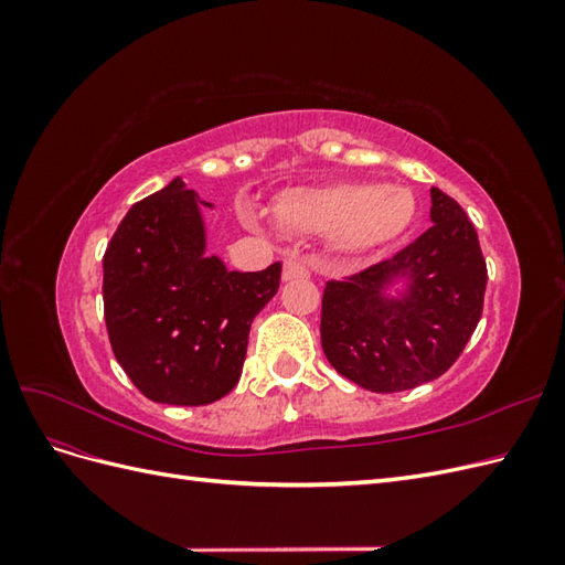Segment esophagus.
<instances>
[{"label": "esophagus", "instance_id": "esophagus-1", "mask_svg": "<svg viewBox=\"0 0 565 565\" xmlns=\"http://www.w3.org/2000/svg\"><path fill=\"white\" fill-rule=\"evenodd\" d=\"M309 276H311V268H309V264L301 262V259H287L285 266H282V280L285 282L309 278Z\"/></svg>", "mask_w": 565, "mask_h": 565}]
</instances>
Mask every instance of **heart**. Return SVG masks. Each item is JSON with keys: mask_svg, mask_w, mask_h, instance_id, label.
I'll return each instance as SVG.
<instances>
[{"mask_svg": "<svg viewBox=\"0 0 565 565\" xmlns=\"http://www.w3.org/2000/svg\"><path fill=\"white\" fill-rule=\"evenodd\" d=\"M415 198L403 185L344 181L297 188L278 200V218L301 233H332L339 249L370 252L396 241L415 218Z\"/></svg>", "mask_w": 565, "mask_h": 565, "instance_id": "obj_1", "label": "heart"}]
</instances>
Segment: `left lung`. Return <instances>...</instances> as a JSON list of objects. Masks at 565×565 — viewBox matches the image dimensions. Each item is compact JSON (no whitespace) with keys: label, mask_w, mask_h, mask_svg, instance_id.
<instances>
[{"label":"left lung","mask_w":565,"mask_h":565,"mask_svg":"<svg viewBox=\"0 0 565 565\" xmlns=\"http://www.w3.org/2000/svg\"><path fill=\"white\" fill-rule=\"evenodd\" d=\"M406 295L386 298L391 284ZM488 268L459 204L431 188V228L391 259L322 292L320 341L330 365L358 386L396 393L440 377L483 313Z\"/></svg>","instance_id":"8db88e82"}]
</instances>
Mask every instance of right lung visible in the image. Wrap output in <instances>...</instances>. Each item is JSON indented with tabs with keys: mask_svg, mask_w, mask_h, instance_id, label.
Masks as SVG:
<instances>
[{
	"mask_svg": "<svg viewBox=\"0 0 565 565\" xmlns=\"http://www.w3.org/2000/svg\"><path fill=\"white\" fill-rule=\"evenodd\" d=\"M202 202L177 177L136 202L104 254L110 347L146 398L210 405L241 380L252 320L276 297L280 262L228 270L204 254Z\"/></svg>",
	"mask_w": 565,
	"mask_h": 565,
	"instance_id": "right-lung-1",
	"label": "right lung"
}]
</instances>
